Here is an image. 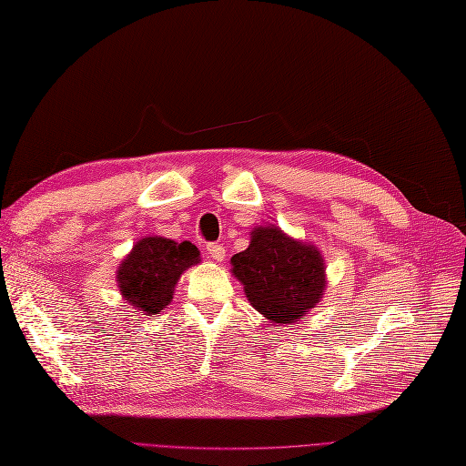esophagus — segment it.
Returning <instances> with one entry per match:
<instances>
[{
    "mask_svg": "<svg viewBox=\"0 0 466 466\" xmlns=\"http://www.w3.org/2000/svg\"><path fill=\"white\" fill-rule=\"evenodd\" d=\"M206 255L211 258V260H223L225 258V247L219 245V243H209L206 247Z\"/></svg>",
    "mask_w": 466,
    "mask_h": 466,
    "instance_id": "34e87169",
    "label": "esophagus"
}]
</instances>
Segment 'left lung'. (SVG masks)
Wrapping results in <instances>:
<instances>
[{"label":"left lung","mask_w":466,"mask_h":466,"mask_svg":"<svg viewBox=\"0 0 466 466\" xmlns=\"http://www.w3.org/2000/svg\"><path fill=\"white\" fill-rule=\"evenodd\" d=\"M250 305L274 322H291L317 305L324 288L320 252L276 228L252 231L250 245L231 258Z\"/></svg>","instance_id":"1"}]
</instances>
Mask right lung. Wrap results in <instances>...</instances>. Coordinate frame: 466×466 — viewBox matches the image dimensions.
<instances>
[{
    "mask_svg": "<svg viewBox=\"0 0 466 466\" xmlns=\"http://www.w3.org/2000/svg\"><path fill=\"white\" fill-rule=\"evenodd\" d=\"M198 248L163 237H146L118 268V288L126 303L146 315L161 313L173 299L180 274L198 264Z\"/></svg>",
    "mask_w": 466,
    "mask_h": 466,
    "instance_id": "obj_1",
    "label": "right lung"
}]
</instances>
